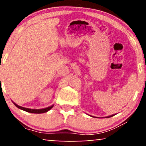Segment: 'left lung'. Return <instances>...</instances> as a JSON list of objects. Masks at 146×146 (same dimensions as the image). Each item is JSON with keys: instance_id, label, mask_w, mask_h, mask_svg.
<instances>
[{"instance_id": "obj_1", "label": "left lung", "mask_w": 146, "mask_h": 146, "mask_svg": "<svg viewBox=\"0 0 146 146\" xmlns=\"http://www.w3.org/2000/svg\"><path fill=\"white\" fill-rule=\"evenodd\" d=\"M113 115H110V116H108V117H112V116H113Z\"/></svg>"}]
</instances>
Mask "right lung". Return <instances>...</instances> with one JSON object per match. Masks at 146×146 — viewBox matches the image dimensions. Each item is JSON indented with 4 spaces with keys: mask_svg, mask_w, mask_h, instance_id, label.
<instances>
[{
    "mask_svg": "<svg viewBox=\"0 0 146 146\" xmlns=\"http://www.w3.org/2000/svg\"><path fill=\"white\" fill-rule=\"evenodd\" d=\"M15 105L17 106L18 108L19 109H21L23 110H25L26 111H27V112H30V113H44V112H46L48 110H50L53 107V106H51L50 107H48L46 108H44V109H40V110H35V109H29V108H24V107H21L20 106H18L17 104H16L15 103Z\"/></svg>",
    "mask_w": 146,
    "mask_h": 146,
    "instance_id": "1",
    "label": "right lung"
}]
</instances>
